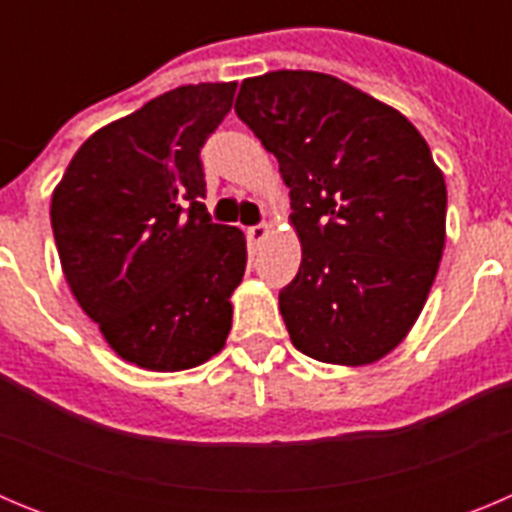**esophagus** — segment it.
<instances>
[{"label":"esophagus","mask_w":512,"mask_h":512,"mask_svg":"<svg viewBox=\"0 0 512 512\" xmlns=\"http://www.w3.org/2000/svg\"><path fill=\"white\" fill-rule=\"evenodd\" d=\"M269 233H271V228H269V225H266V223L251 225V228L246 230L248 241H251V243H261V241H266V238H269Z\"/></svg>","instance_id":"esophagus-1"}]
</instances>
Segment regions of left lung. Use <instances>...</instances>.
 Masks as SVG:
<instances>
[{"mask_svg": "<svg viewBox=\"0 0 512 512\" xmlns=\"http://www.w3.org/2000/svg\"><path fill=\"white\" fill-rule=\"evenodd\" d=\"M235 115L279 161L302 243L279 292L289 338L310 359L361 366L418 320L446 241V182L413 122L318 71L241 84Z\"/></svg>", "mask_w": 512, "mask_h": 512, "instance_id": "1", "label": "left lung"}]
</instances>
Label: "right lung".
Masks as SVG:
<instances>
[{"mask_svg": "<svg viewBox=\"0 0 512 512\" xmlns=\"http://www.w3.org/2000/svg\"><path fill=\"white\" fill-rule=\"evenodd\" d=\"M235 81L187 84L104 125L71 158L51 225L81 310L120 359L151 372L205 364L225 346L246 238L202 205L200 151Z\"/></svg>", "mask_w": 512, "mask_h": 512, "instance_id": "add662e5", "label": "right lung"}]
</instances>
